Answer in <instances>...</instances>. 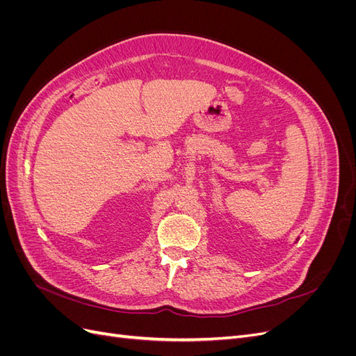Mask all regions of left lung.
Masks as SVG:
<instances>
[{
    "instance_id": "left-lung-1",
    "label": "left lung",
    "mask_w": 356,
    "mask_h": 356,
    "mask_svg": "<svg viewBox=\"0 0 356 356\" xmlns=\"http://www.w3.org/2000/svg\"><path fill=\"white\" fill-rule=\"evenodd\" d=\"M297 241H298V239H297Z\"/></svg>"
}]
</instances>
